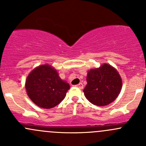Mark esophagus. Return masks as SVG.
<instances>
[{
  "mask_svg": "<svg viewBox=\"0 0 146 146\" xmlns=\"http://www.w3.org/2000/svg\"><path fill=\"white\" fill-rule=\"evenodd\" d=\"M76 87L78 88H80V89H82V88H83V84H82V82H80V83H79L78 85H76Z\"/></svg>",
  "mask_w": 146,
  "mask_h": 146,
  "instance_id": "1",
  "label": "esophagus"
}]
</instances>
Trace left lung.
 <instances>
[{
    "label": "left lung",
    "mask_w": 146,
    "mask_h": 146,
    "mask_svg": "<svg viewBox=\"0 0 146 146\" xmlns=\"http://www.w3.org/2000/svg\"><path fill=\"white\" fill-rule=\"evenodd\" d=\"M87 82L84 94L90 102L97 106H106L114 102L122 87L121 78L117 70L107 64L89 70Z\"/></svg>",
    "instance_id": "left-lung-1"
}]
</instances>
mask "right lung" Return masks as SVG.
<instances>
[{"instance_id": "add662e5", "label": "right lung", "mask_w": 146, "mask_h": 146, "mask_svg": "<svg viewBox=\"0 0 146 146\" xmlns=\"http://www.w3.org/2000/svg\"><path fill=\"white\" fill-rule=\"evenodd\" d=\"M25 88L28 96L35 104L50 109L61 102L70 85L60 78L54 68L46 64L32 70L27 78Z\"/></svg>"}]
</instances>
